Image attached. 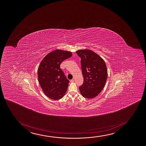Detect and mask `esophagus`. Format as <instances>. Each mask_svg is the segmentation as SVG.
<instances>
[{
    "label": "esophagus",
    "mask_w": 146,
    "mask_h": 146,
    "mask_svg": "<svg viewBox=\"0 0 146 146\" xmlns=\"http://www.w3.org/2000/svg\"><path fill=\"white\" fill-rule=\"evenodd\" d=\"M71 82H74V78H73V79H72V80H70V81Z\"/></svg>",
    "instance_id": "1"
}]
</instances>
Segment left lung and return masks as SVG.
<instances>
[{
	"instance_id": "8db88e82",
	"label": "left lung",
	"mask_w": 146,
	"mask_h": 146,
	"mask_svg": "<svg viewBox=\"0 0 146 146\" xmlns=\"http://www.w3.org/2000/svg\"><path fill=\"white\" fill-rule=\"evenodd\" d=\"M81 58V64L84 82L79 87L81 94L88 99L98 96L106 84L108 71L106 63L96 52L90 50H77Z\"/></svg>"
}]
</instances>
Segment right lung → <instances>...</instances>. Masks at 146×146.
I'll use <instances>...</instances> for the list:
<instances>
[{"instance_id": "right-lung-1", "label": "right lung", "mask_w": 146, "mask_h": 146, "mask_svg": "<svg viewBox=\"0 0 146 146\" xmlns=\"http://www.w3.org/2000/svg\"><path fill=\"white\" fill-rule=\"evenodd\" d=\"M72 55L70 52L56 50L46 55L39 66L37 70L39 83L44 93L50 99L58 100L66 94L69 80L60 65L63 61Z\"/></svg>"}]
</instances>
